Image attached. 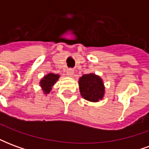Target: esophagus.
Returning a JSON list of instances; mask_svg holds the SVG:
<instances>
[{
    "mask_svg": "<svg viewBox=\"0 0 149 149\" xmlns=\"http://www.w3.org/2000/svg\"><path fill=\"white\" fill-rule=\"evenodd\" d=\"M74 74V70L72 69V68H69L67 70V75L69 76V77H72Z\"/></svg>",
    "mask_w": 149,
    "mask_h": 149,
    "instance_id": "34e87169",
    "label": "esophagus"
}]
</instances>
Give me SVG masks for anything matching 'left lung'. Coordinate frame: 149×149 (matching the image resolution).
Listing matches in <instances>:
<instances>
[{"label":"left lung","instance_id":"1","mask_svg":"<svg viewBox=\"0 0 149 149\" xmlns=\"http://www.w3.org/2000/svg\"><path fill=\"white\" fill-rule=\"evenodd\" d=\"M80 93L84 99L91 102H98L102 100L104 95L103 80L94 73L83 75L79 78Z\"/></svg>","mask_w":149,"mask_h":149}]
</instances>
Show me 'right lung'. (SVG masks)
<instances>
[{
  "label": "right lung",
  "instance_id": "1",
  "mask_svg": "<svg viewBox=\"0 0 149 149\" xmlns=\"http://www.w3.org/2000/svg\"><path fill=\"white\" fill-rule=\"evenodd\" d=\"M60 75L55 73H49L45 75L40 81V85L42 88L44 93L49 94L52 90V86L56 84V82L58 81Z\"/></svg>",
  "mask_w": 149,
  "mask_h": 149
}]
</instances>
